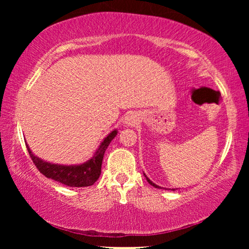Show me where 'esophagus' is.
I'll return each mask as SVG.
<instances>
[{"instance_id":"34e87169","label":"esophagus","mask_w":249,"mask_h":249,"mask_svg":"<svg viewBox=\"0 0 249 249\" xmlns=\"http://www.w3.org/2000/svg\"><path fill=\"white\" fill-rule=\"evenodd\" d=\"M138 121H140V116H138L136 113L130 112L127 115H126L125 120H124V124L126 126H134L135 124L138 123Z\"/></svg>"}]
</instances>
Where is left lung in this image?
<instances>
[{"instance_id":"left-lung-1","label":"left lung","mask_w":249,"mask_h":249,"mask_svg":"<svg viewBox=\"0 0 249 249\" xmlns=\"http://www.w3.org/2000/svg\"><path fill=\"white\" fill-rule=\"evenodd\" d=\"M144 176L146 177V179H147V181H148V183H150L151 185H153V187H155V188H158V189H159V188H160V189H161V187H159V185H157V184H155L154 182H151V180H150V179H148V178H147V176H146L145 174H144ZM172 190H175V189H172Z\"/></svg>"}]
</instances>
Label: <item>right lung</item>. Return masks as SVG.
<instances>
[{"mask_svg": "<svg viewBox=\"0 0 249 249\" xmlns=\"http://www.w3.org/2000/svg\"><path fill=\"white\" fill-rule=\"evenodd\" d=\"M116 135V129L109 133L107 136L104 138L103 142H101V145L99 146V148L96 149L93 157L82 163V165L65 166L47 162L34 155L28 145H26V147L33 162L35 163L37 169H38L45 177H47V178H50L54 181H58V182L65 185H68V187H89V185H92L99 179V177L101 175V167H102L104 153L108 147L109 142L113 141V138H114Z\"/></svg>", "mask_w": 249, "mask_h": 249, "instance_id": "right-lung-1", "label": "right lung"}]
</instances>
